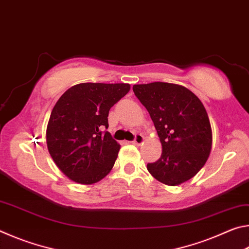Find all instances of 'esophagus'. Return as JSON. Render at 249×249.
I'll list each match as a JSON object with an SVG mask.
<instances>
[{"instance_id": "obj_1", "label": "esophagus", "mask_w": 249, "mask_h": 249, "mask_svg": "<svg viewBox=\"0 0 249 249\" xmlns=\"http://www.w3.org/2000/svg\"><path fill=\"white\" fill-rule=\"evenodd\" d=\"M133 142L135 145H142V142H144V136H142V134H136L135 135V138Z\"/></svg>"}]
</instances>
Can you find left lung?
<instances>
[{"instance_id": "left-lung-1", "label": "left lung", "mask_w": 249, "mask_h": 249, "mask_svg": "<svg viewBox=\"0 0 249 249\" xmlns=\"http://www.w3.org/2000/svg\"><path fill=\"white\" fill-rule=\"evenodd\" d=\"M133 91L148 111L162 154L147 163L149 174L161 183L178 185L195 177L212 148V129L200 99L179 84H135Z\"/></svg>"}]
</instances>
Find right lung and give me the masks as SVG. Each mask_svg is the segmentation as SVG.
Segmentation results:
<instances>
[{"label":"right lung","instance_id":"obj_1","mask_svg":"<svg viewBox=\"0 0 249 249\" xmlns=\"http://www.w3.org/2000/svg\"><path fill=\"white\" fill-rule=\"evenodd\" d=\"M128 83H80L67 90L52 111L46 132L50 156L74 182L92 184L114 166L120 144L108 132V111L128 93Z\"/></svg>","mask_w":249,"mask_h":249}]
</instances>
